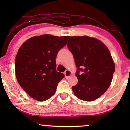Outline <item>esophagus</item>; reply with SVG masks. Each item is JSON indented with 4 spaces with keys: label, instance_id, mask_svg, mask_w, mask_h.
I'll use <instances>...</instances> for the list:
<instances>
[{
    "label": "esophagus",
    "instance_id": "1",
    "mask_svg": "<svg viewBox=\"0 0 130 130\" xmlns=\"http://www.w3.org/2000/svg\"><path fill=\"white\" fill-rule=\"evenodd\" d=\"M64 74H65V78H68L70 76H71L72 72H70V70H65V72H64Z\"/></svg>",
    "mask_w": 130,
    "mask_h": 130
}]
</instances>
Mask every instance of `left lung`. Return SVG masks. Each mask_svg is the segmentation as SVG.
<instances>
[{
    "instance_id": "left-lung-1",
    "label": "left lung",
    "mask_w": 130,
    "mask_h": 130,
    "mask_svg": "<svg viewBox=\"0 0 130 130\" xmlns=\"http://www.w3.org/2000/svg\"><path fill=\"white\" fill-rule=\"evenodd\" d=\"M67 47L73 55L78 83L72 87L75 95L87 102L96 100L108 88L115 72L111 53L98 39L70 37Z\"/></svg>"
}]
</instances>
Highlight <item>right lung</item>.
Segmentation results:
<instances>
[{
    "mask_svg": "<svg viewBox=\"0 0 130 130\" xmlns=\"http://www.w3.org/2000/svg\"><path fill=\"white\" fill-rule=\"evenodd\" d=\"M69 36L44 34L24 42L15 59L18 82L28 95L45 101L53 95L58 83L65 75L56 70V58L67 44Z\"/></svg>",
    "mask_w": 130,
    "mask_h": 130,
    "instance_id": "right-lung-1",
    "label": "right lung"
}]
</instances>
